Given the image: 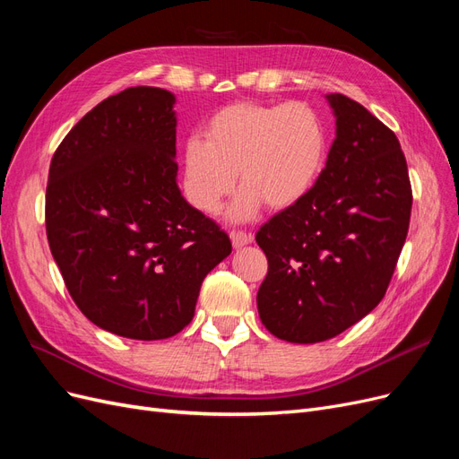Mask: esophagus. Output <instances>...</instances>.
Listing matches in <instances>:
<instances>
[{"mask_svg":"<svg viewBox=\"0 0 459 459\" xmlns=\"http://www.w3.org/2000/svg\"><path fill=\"white\" fill-rule=\"evenodd\" d=\"M252 239H255V237H252L250 233H245V231H231V243H233L235 248H241V247L252 243Z\"/></svg>","mask_w":459,"mask_h":459,"instance_id":"esophagus-1","label":"esophagus"}]
</instances>
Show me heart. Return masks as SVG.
<instances>
[{
  "mask_svg": "<svg viewBox=\"0 0 459 459\" xmlns=\"http://www.w3.org/2000/svg\"><path fill=\"white\" fill-rule=\"evenodd\" d=\"M328 155V134L319 112L304 102H233L214 112L204 138L184 146V189L195 209L214 214L233 192L230 211L250 220L265 203L275 211L304 201L319 182Z\"/></svg>",
  "mask_w": 459,
  "mask_h": 459,
  "instance_id": "b5f03b06",
  "label": "heart"
}]
</instances>
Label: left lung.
I'll return each mask as SVG.
<instances>
[{
	"mask_svg": "<svg viewBox=\"0 0 459 459\" xmlns=\"http://www.w3.org/2000/svg\"><path fill=\"white\" fill-rule=\"evenodd\" d=\"M326 99L336 138L319 182L256 233L267 258L256 296L260 319L292 343L334 338L382 302L412 211L394 133L343 94Z\"/></svg>",
	"mask_w": 459,
	"mask_h": 459,
	"instance_id": "obj_1",
	"label": "left lung"
}]
</instances>
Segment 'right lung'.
Here are the masks:
<instances>
[{
	"label": "right lung",
	"instance_id": "add662e5",
	"mask_svg": "<svg viewBox=\"0 0 459 459\" xmlns=\"http://www.w3.org/2000/svg\"><path fill=\"white\" fill-rule=\"evenodd\" d=\"M175 94L131 87L60 142L45 228L85 317L131 340H163L194 319L201 282L231 252L226 231L177 186Z\"/></svg>",
	"mask_w": 459,
	"mask_h": 459
}]
</instances>
